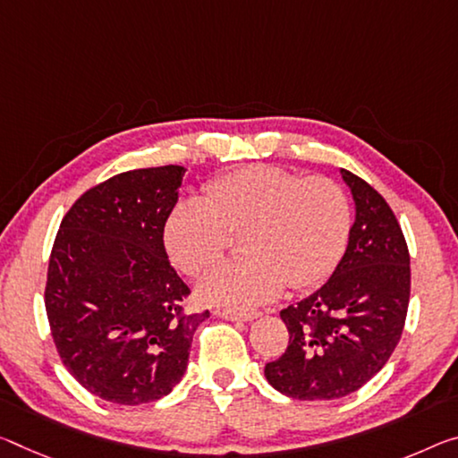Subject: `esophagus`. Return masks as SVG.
Returning a JSON list of instances; mask_svg holds the SVG:
<instances>
[{"mask_svg": "<svg viewBox=\"0 0 458 458\" xmlns=\"http://www.w3.org/2000/svg\"><path fill=\"white\" fill-rule=\"evenodd\" d=\"M214 314L217 318H226V320H238V322H250L260 316L255 310H232V308H216Z\"/></svg>", "mask_w": 458, "mask_h": 458, "instance_id": "1", "label": "esophagus"}]
</instances>
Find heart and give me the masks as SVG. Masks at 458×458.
<instances>
[{"label":"heart","instance_id":"obj_1","mask_svg":"<svg viewBox=\"0 0 458 458\" xmlns=\"http://www.w3.org/2000/svg\"><path fill=\"white\" fill-rule=\"evenodd\" d=\"M206 199H181L165 241L175 263L199 275L220 263L242 234L244 257L201 281L203 300L255 306L283 287L301 292L322 283L343 255L351 206L336 181L303 177L275 165H249L206 185Z\"/></svg>","mask_w":458,"mask_h":458}]
</instances>
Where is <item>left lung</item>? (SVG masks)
<instances>
[{
    "mask_svg": "<svg viewBox=\"0 0 458 458\" xmlns=\"http://www.w3.org/2000/svg\"><path fill=\"white\" fill-rule=\"evenodd\" d=\"M357 206L344 257L332 277L281 310L289 344L267 362L271 386L293 399L326 402L360 389L402 338L410 303V250L394 209L367 181L343 169Z\"/></svg>",
    "mask_w": 458,
    "mask_h": 458,
    "instance_id": "1",
    "label": "left lung"
}]
</instances>
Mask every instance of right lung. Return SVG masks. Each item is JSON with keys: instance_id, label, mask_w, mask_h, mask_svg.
I'll use <instances>...</instances> for the list:
<instances>
[{"instance_id": "1", "label": "right lung", "mask_w": 458, "mask_h": 458, "mask_svg": "<svg viewBox=\"0 0 458 458\" xmlns=\"http://www.w3.org/2000/svg\"><path fill=\"white\" fill-rule=\"evenodd\" d=\"M185 166L114 175L64 214L50 250L45 306L67 371L106 402L150 403L171 394L187 369L191 289L171 267L165 224Z\"/></svg>"}]
</instances>
